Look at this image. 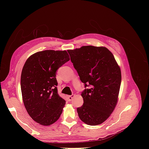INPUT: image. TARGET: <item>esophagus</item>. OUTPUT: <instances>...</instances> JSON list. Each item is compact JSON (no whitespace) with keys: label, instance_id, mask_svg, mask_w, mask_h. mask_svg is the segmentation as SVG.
<instances>
[{"label":"esophagus","instance_id":"esophagus-1","mask_svg":"<svg viewBox=\"0 0 149 149\" xmlns=\"http://www.w3.org/2000/svg\"><path fill=\"white\" fill-rule=\"evenodd\" d=\"M74 97V94H72V95H70V96H68V99L69 101H71L72 100H73V98Z\"/></svg>","mask_w":149,"mask_h":149}]
</instances>
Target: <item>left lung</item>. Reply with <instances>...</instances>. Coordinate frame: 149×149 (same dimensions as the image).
<instances>
[{"mask_svg": "<svg viewBox=\"0 0 149 149\" xmlns=\"http://www.w3.org/2000/svg\"><path fill=\"white\" fill-rule=\"evenodd\" d=\"M68 52L85 88L91 86L81 93L84 103L77 108L79 118L88 125H100L111 116L118 103L120 67L106 47L83 46Z\"/></svg>", "mask_w": 149, "mask_h": 149, "instance_id": "8db88e82", "label": "left lung"}]
</instances>
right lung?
Returning a JSON list of instances; mask_svg holds the SVG:
<instances>
[{"mask_svg": "<svg viewBox=\"0 0 149 149\" xmlns=\"http://www.w3.org/2000/svg\"><path fill=\"white\" fill-rule=\"evenodd\" d=\"M69 60L66 50H45L31 55L23 67L22 100L29 116L40 124L52 125L62 113L66 101L58 94L56 72Z\"/></svg>", "mask_w": 149, "mask_h": 149, "instance_id": "obj_1", "label": "right lung"}]
</instances>
